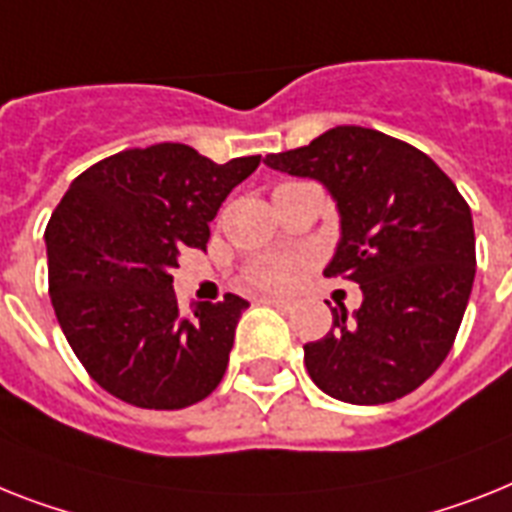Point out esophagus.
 <instances>
[{"mask_svg": "<svg viewBox=\"0 0 512 512\" xmlns=\"http://www.w3.org/2000/svg\"><path fill=\"white\" fill-rule=\"evenodd\" d=\"M261 303H266V306L280 308V311H287V308L293 306V301H290V298H272V295H266V298H261Z\"/></svg>", "mask_w": 512, "mask_h": 512, "instance_id": "obj_1", "label": "esophagus"}]
</instances>
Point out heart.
I'll use <instances>...</instances> for the list:
<instances>
[{
  "mask_svg": "<svg viewBox=\"0 0 512 512\" xmlns=\"http://www.w3.org/2000/svg\"><path fill=\"white\" fill-rule=\"evenodd\" d=\"M295 261L287 256H261L246 269V282L266 290H280L293 280Z\"/></svg>",
  "mask_w": 512,
  "mask_h": 512,
  "instance_id": "b5f03b06",
  "label": "heart"
}]
</instances>
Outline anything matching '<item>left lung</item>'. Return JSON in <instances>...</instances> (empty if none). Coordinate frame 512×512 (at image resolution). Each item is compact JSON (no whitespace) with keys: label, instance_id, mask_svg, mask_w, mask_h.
<instances>
[{"label":"left lung","instance_id":"left-lung-1","mask_svg":"<svg viewBox=\"0 0 512 512\" xmlns=\"http://www.w3.org/2000/svg\"><path fill=\"white\" fill-rule=\"evenodd\" d=\"M266 167L319 180L340 211V243L324 269L361 285L353 316L303 345L308 377L329 398L392 403L432 377L453 348L476 274L474 219L437 164L379 130L337 125Z\"/></svg>","mask_w":512,"mask_h":512}]
</instances>
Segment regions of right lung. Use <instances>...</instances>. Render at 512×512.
Wrapping results in <instances>:
<instances>
[{
    "label": "right lung",
    "instance_id": "right-lung-1",
    "mask_svg": "<svg viewBox=\"0 0 512 512\" xmlns=\"http://www.w3.org/2000/svg\"><path fill=\"white\" fill-rule=\"evenodd\" d=\"M261 156L217 164L185 143L128 149L70 183L46 225L49 295L78 361L138 408L177 411L209 398L230 361L248 301L180 311L172 269L206 251L219 206Z\"/></svg>",
    "mask_w": 512,
    "mask_h": 512
}]
</instances>
